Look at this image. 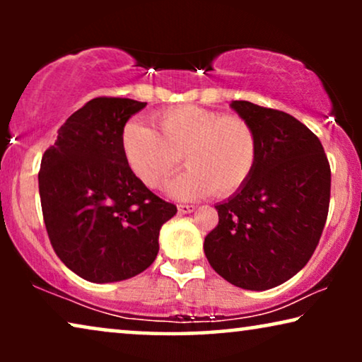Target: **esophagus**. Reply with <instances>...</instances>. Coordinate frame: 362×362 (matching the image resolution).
<instances>
[{"mask_svg":"<svg viewBox=\"0 0 362 362\" xmlns=\"http://www.w3.org/2000/svg\"><path fill=\"white\" fill-rule=\"evenodd\" d=\"M177 211H180L181 214H191V212L196 211V206H192V204H180V206H177Z\"/></svg>","mask_w":362,"mask_h":362,"instance_id":"esophagus-1","label":"esophagus"}]
</instances>
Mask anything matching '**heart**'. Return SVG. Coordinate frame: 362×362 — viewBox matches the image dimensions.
I'll return each mask as SVG.
<instances>
[{
  "label": "heart",
  "instance_id": "b5f03b06",
  "mask_svg": "<svg viewBox=\"0 0 362 362\" xmlns=\"http://www.w3.org/2000/svg\"><path fill=\"white\" fill-rule=\"evenodd\" d=\"M158 133L140 122L122 132L123 156L143 185L158 189L180 168L189 170L168 185L181 201L217 192L234 194L250 180L259 160V138L245 118L196 105L166 108L155 117Z\"/></svg>",
  "mask_w": 362,
  "mask_h": 362
}]
</instances>
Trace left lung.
Instances as JSON below:
<instances>
[{
  "mask_svg": "<svg viewBox=\"0 0 362 362\" xmlns=\"http://www.w3.org/2000/svg\"><path fill=\"white\" fill-rule=\"evenodd\" d=\"M254 127L259 160L247 185L216 204L219 224L204 239L212 269L244 290H269L313 255L329 207L331 170L313 132L288 113L234 100Z\"/></svg>",
  "mask_w": 362,
  "mask_h": 362,
  "instance_id": "obj_1",
  "label": "left lung"
}]
</instances>
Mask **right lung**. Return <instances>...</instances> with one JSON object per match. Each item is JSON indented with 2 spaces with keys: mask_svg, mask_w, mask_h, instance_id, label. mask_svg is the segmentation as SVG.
I'll list each match as a JSON object with an SVG mask.
<instances>
[{
  "mask_svg": "<svg viewBox=\"0 0 362 362\" xmlns=\"http://www.w3.org/2000/svg\"><path fill=\"white\" fill-rule=\"evenodd\" d=\"M146 102L97 97L74 112L42 155L44 224L67 269L93 284L132 279L155 262L176 206L148 189L122 151V132Z\"/></svg>",
  "mask_w": 362,
  "mask_h": 362,
  "instance_id": "obj_1",
  "label": "right lung"
}]
</instances>
